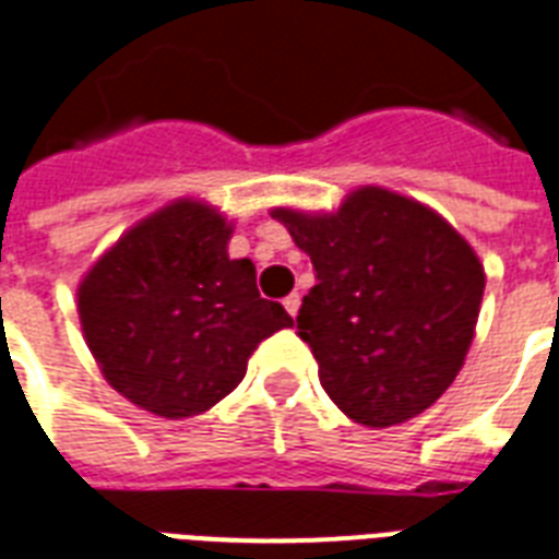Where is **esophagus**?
Instances as JSON below:
<instances>
[{
	"instance_id": "34e87169",
	"label": "esophagus",
	"mask_w": 559,
	"mask_h": 559,
	"mask_svg": "<svg viewBox=\"0 0 559 559\" xmlns=\"http://www.w3.org/2000/svg\"><path fill=\"white\" fill-rule=\"evenodd\" d=\"M299 305H301L299 293H290V296L284 299V308H287V313H290V317H296V313H299Z\"/></svg>"
}]
</instances>
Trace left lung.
Masks as SVG:
<instances>
[{
  "label": "left lung",
  "instance_id": "obj_1",
  "mask_svg": "<svg viewBox=\"0 0 559 559\" xmlns=\"http://www.w3.org/2000/svg\"><path fill=\"white\" fill-rule=\"evenodd\" d=\"M311 258L299 337L343 415L394 427L448 391L477 329L486 272L474 248L420 201L361 186L337 213L275 206Z\"/></svg>",
  "mask_w": 559,
  "mask_h": 559
}]
</instances>
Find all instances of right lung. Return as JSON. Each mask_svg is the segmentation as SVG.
Listing matches in <instances>:
<instances>
[{
	"mask_svg": "<svg viewBox=\"0 0 559 559\" xmlns=\"http://www.w3.org/2000/svg\"><path fill=\"white\" fill-rule=\"evenodd\" d=\"M234 227L192 198L130 227L80 284V322L106 382L144 412L201 415L246 376L260 341L290 329L260 299L248 258H227Z\"/></svg>",
	"mask_w": 559,
	"mask_h": 559,
	"instance_id": "1",
	"label": "right lung"
}]
</instances>
